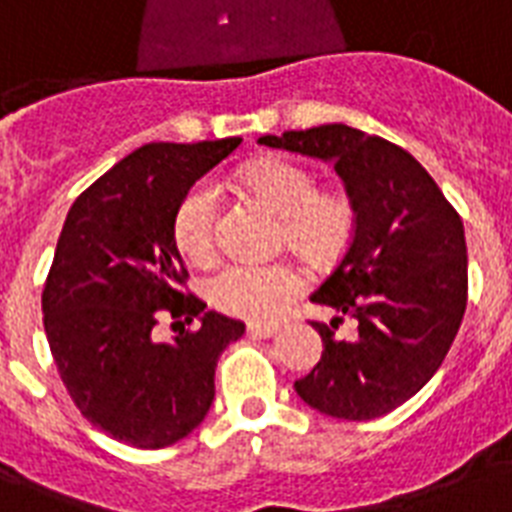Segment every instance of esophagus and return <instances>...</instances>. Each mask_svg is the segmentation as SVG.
Wrapping results in <instances>:
<instances>
[{"label": "esophagus", "mask_w": 512, "mask_h": 512, "mask_svg": "<svg viewBox=\"0 0 512 512\" xmlns=\"http://www.w3.org/2000/svg\"><path fill=\"white\" fill-rule=\"evenodd\" d=\"M247 332L252 337H273L279 332V327L276 324H249Z\"/></svg>", "instance_id": "1"}]
</instances>
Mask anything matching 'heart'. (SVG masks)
I'll use <instances>...</instances> for the list:
<instances>
[{
    "instance_id": "b5f03b06",
    "label": "heart",
    "mask_w": 512,
    "mask_h": 512,
    "mask_svg": "<svg viewBox=\"0 0 512 512\" xmlns=\"http://www.w3.org/2000/svg\"><path fill=\"white\" fill-rule=\"evenodd\" d=\"M244 183L284 217L289 247L316 263H327L348 244L356 212L342 193H319L313 172L295 162H260L244 172ZM220 220V188L199 180L177 201L172 233L180 252L207 260L215 252ZM209 300L220 311L241 319L265 321L279 316L284 305L305 289L303 271L289 263L233 260L209 279Z\"/></svg>"
}]
</instances>
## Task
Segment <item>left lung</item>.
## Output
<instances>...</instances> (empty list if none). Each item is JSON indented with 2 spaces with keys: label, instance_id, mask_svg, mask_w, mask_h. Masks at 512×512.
<instances>
[{
  "label": "left lung",
  "instance_id": "obj_1",
  "mask_svg": "<svg viewBox=\"0 0 512 512\" xmlns=\"http://www.w3.org/2000/svg\"><path fill=\"white\" fill-rule=\"evenodd\" d=\"M263 146L335 164L356 223L348 249L311 303L340 316L319 324L321 361L297 396L337 420L393 412L438 372L468 305V247L457 209L409 151L348 124L263 135ZM342 315L356 341H335Z\"/></svg>",
  "mask_w": 512,
  "mask_h": 512
}]
</instances>
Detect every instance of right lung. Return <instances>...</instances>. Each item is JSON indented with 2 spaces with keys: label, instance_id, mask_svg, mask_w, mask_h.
<instances>
[{
  "label": "right lung",
  "instance_id": "right-lung-1",
  "mask_svg": "<svg viewBox=\"0 0 512 512\" xmlns=\"http://www.w3.org/2000/svg\"><path fill=\"white\" fill-rule=\"evenodd\" d=\"M239 143H148L68 209L44 281V332L71 401L122 444L162 449L199 428L217 358L244 335L241 321L185 295L172 233L177 201ZM162 312L202 324L162 343L153 337Z\"/></svg>",
  "mask_w": 512,
  "mask_h": 512
}]
</instances>
